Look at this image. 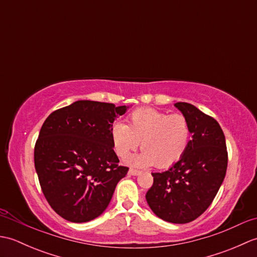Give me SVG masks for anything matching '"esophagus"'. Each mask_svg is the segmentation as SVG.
Listing matches in <instances>:
<instances>
[{
    "label": "esophagus",
    "instance_id": "34e87169",
    "mask_svg": "<svg viewBox=\"0 0 257 257\" xmlns=\"http://www.w3.org/2000/svg\"><path fill=\"white\" fill-rule=\"evenodd\" d=\"M129 174L130 176H138V174H140V171L137 170V169L132 168V169H129Z\"/></svg>",
    "mask_w": 257,
    "mask_h": 257
}]
</instances>
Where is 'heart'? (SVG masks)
Returning a JSON list of instances; mask_svg holds the SVG:
<instances>
[{"instance_id":"1","label":"heart","mask_w":257,"mask_h":257,"mask_svg":"<svg viewBox=\"0 0 257 257\" xmlns=\"http://www.w3.org/2000/svg\"><path fill=\"white\" fill-rule=\"evenodd\" d=\"M191 136V125L183 114L137 109L130 113L128 123H113L110 129L112 148L124 159L139 146L143 151L134 157L132 163L140 167L155 165L167 168L181 159L187 151Z\"/></svg>"}]
</instances>
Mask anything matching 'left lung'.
<instances>
[{
	"label": "left lung",
	"instance_id": "1",
	"mask_svg": "<svg viewBox=\"0 0 257 257\" xmlns=\"http://www.w3.org/2000/svg\"><path fill=\"white\" fill-rule=\"evenodd\" d=\"M188 119L192 138L183 157L167 171L152 173L146 194L155 214L170 223L195 220L214 200L227 169L225 137L219 122L188 102L174 103Z\"/></svg>",
	"mask_w": 257,
	"mask_h": 257
}]
</instances>
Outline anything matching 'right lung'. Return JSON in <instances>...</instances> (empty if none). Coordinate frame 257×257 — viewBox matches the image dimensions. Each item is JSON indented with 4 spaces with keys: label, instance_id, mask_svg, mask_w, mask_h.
I'll list each match as a JSON object with an SVG mask.
<instances>
[{
    "label": "right lung",
    "instance_id": "1",
    "mask_svg": "<svg viewBox=\"0 0 257 257\" xmlns=\"http://www.w3.org/2000/svg\"><path fill=\"white\" fill-rule=\"evenodd\" d=\"M128 107L78 100L43 123L34 163L47 202L63 219L84 223L106 210L129 168L119 165L110 129Z\"/></svg>",
    "mask_w": 257,
    "mask_h": 257
}]
</instances>
